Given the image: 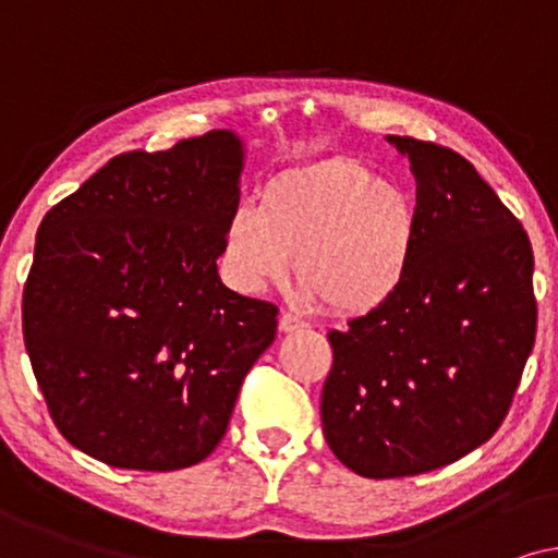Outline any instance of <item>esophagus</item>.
<instances>
[{
  "mask_svg": "<svg viewBox=\"0 0 558 558\" xmlns=\"http://www.w3.org/2000/svg\"><path fill=\"white\" fill-rule=\"evenodd\" d=\"M280 331H286V333H293V331H303L306 329V322H303V318H299L295 314H291V311H283V314H280Z\"/></svg>",
  "mask_w": 558,
  "mask_h": 558,
  "instance_id": "1",
  "label": "esophagus"
}]
</instances>
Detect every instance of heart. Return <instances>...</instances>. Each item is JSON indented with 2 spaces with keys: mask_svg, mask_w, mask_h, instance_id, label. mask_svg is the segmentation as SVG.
Segmentation results:
<instances>
[{
  "mask_svg": "<svg viewBox=\"0 0 558 558\" xmlns=\"http://www.w3.org/2000/svg\"><path fill=\"white\" fill-rule=\"evenodd\" d=\"M415 206L360 160L331 158L267 185L257 206L227 221L221 265L236 291L283 283L339 316H365L403 286L415 244Z\"/></svg>",
  "mask_w": 558,
  "mask_h": 558,
  "instance_id": "obj_1",
  "label": "heart"
}]
</instances>
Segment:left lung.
<instances>
[{
    "label": "left lung",
    "instance_id": "1",
    "mask_svg": "<svg viewBox=\"0 0 558 558\" xmlns=\"http://www.w3.org/2000/svg\"><path fill=\"white\" fill-rule=\"evenodd\" d=\"M415 175V244L400 291L329 331L324 436L349 470L411 477L500 428L536 341L533 250L462 155L388 135Z\"/></svg>",
    "mask_w": 558,
    "mask_h": 558
}]
</instances>
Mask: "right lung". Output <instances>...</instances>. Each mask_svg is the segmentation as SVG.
<instances>
[{"label": "right lung", "instance_id": "add662e5", "mask_svg": "<svg viewBox=\"0 0 558 558\" xmlns=\"http://www.w3.org/2000/svg\"><path fill=\"white\" fill-rule=\"evenodd\" d=\"M229 130L124 153L46 214L22 293V333L50 418L119 470L198 464L227 434L278 306L217 272L240 206Z\"/></svg>", "mask_w": 558, "mask_h": 558}]
</instances>
